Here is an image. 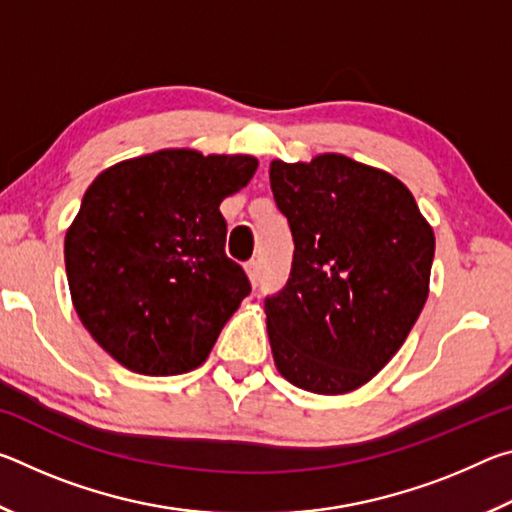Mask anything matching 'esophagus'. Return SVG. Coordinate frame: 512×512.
<instances>
[{"label": "esophagus", "mask_w": 512, "mask_h": 512, "mask_svg": "<svg viewBox=\"0 0 512 512\" xmlns=\"http://www.w3.org/2000/svg\"><path fill=\"white\" fill-rule=\"evenodd\" d=\"M246 273H248V280H250V284H253V287H257V282H259V262H248L246 264Z\"/></svg>", "instance_id": "34e87169"}]
</instances>
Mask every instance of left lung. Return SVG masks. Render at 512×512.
<instances>
[{"label": "left lung", "instance_id": "left-lung-1", "mask_svg": "<svg viewBox=\"0 0 512 512\" xmlns=\"http://www.w3.org/2000/svg\"><path fill=\"white\" fill-rule=\"evenodd\" d=\"M268 176L296 244L264 302L275 368L309 393L357 391L418 320L436 237L402 180L341 153L273 160Z\"/></svg>", "mask_w": 512, "mask_h": 512}]
</instances>
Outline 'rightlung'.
<instances>
[{
    "mask_svg": "<svg viewBox=\"0 0 512 512\" xmlns=\"http://www.w3.org/2000/svg\"><path fill=\"white\" fill-rule=\"evenodd\" d=\"M257 164L162 149L92 180L67 228L65 271L83 327L124 368L169 377L210 357L250 293L244 268L225 257L219 205Z\"/></svg>",
    "mask_w": 512,
    "mask_h": 512,
    "instance_id": "1",
    "label": "right lung"
}]
</instances>
